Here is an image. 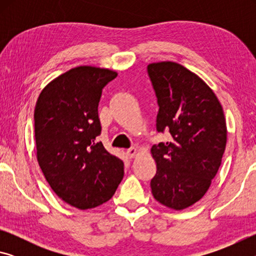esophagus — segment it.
<instances>
[{"instance_id": "obj_1", "label": "esophagus", "mask_w": 256, "mask_h": 256, "mask_svg": "<svg viewBox=\"0 0 256 256\" xmlns=\"http://www.w3.org/2000/svg\"><path fill=\"white\" fill-rule=\"evenodd\" d=\"M126 154H128V156H130V157H131V158L136 157V154H138V149L134 148V146H132V148H130V149L126 150Z\"/></svg>"}]
</instances>
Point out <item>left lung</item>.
<instances>
[{"label":"left lung","mask_w":256,"mask_h":256,"mask_svg":"<svg viewBox=\"0 0 256 256\" xmlns=\"http://www.w3.org/2000/svg\"><path fill=\"white\" fill-rule=\"evenodd\" d=\"M148 73L158 99L157 131L172 136L151 148L157 164L151 192L162 206L183 210L201 200L218 172L226 118L212 89L188 68L166 60L149 64Z\"/></svg>","instance_id":"left-lung-1"}]
</instances>
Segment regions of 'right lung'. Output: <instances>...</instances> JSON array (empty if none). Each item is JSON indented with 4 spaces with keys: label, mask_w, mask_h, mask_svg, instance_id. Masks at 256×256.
I'll return each instance as SVG.
<instances>
[{
    "label": "right lung",
    "mask_w": 256,
    "mask_h": 256,
    "mask_svg": "<svg viewBox=\"0 0 256 256\" xmlns=\"http://www.w3.org/2000/svg\"><path fill=\"white\" fill-rule=\"evenodd\" d=\"M118 73L90 66L73 68L42 90L34 107L37 160L56 196L80 210L110 200L124 164L104 148L98 104Z\"/></svg>",
    "instance_id": "obj_1"
}]
</instances>
